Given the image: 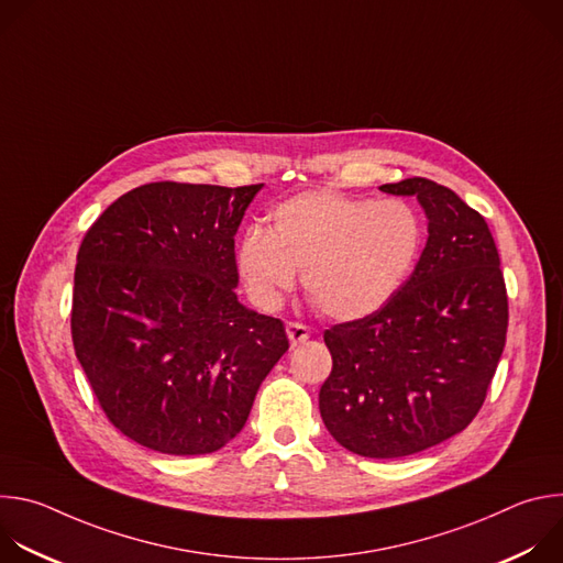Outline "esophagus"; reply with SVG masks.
I'll return each mask as SVG.
<instances>
[{"label": "esophagus", "instance_id": "obj_1", "mask_svg": "<svg viewBox=\"0 0 563 563\" xmlns=\"http://www.w3.org/2000/svg\"><path fill=\"white\" fill-rule=\"evenodd\" d=\"M287 336L291 347H296L309 339V328H305L302 323H287Z\"/></svg>", "mask_w": 563, "mask_h": 563}]
</instances>
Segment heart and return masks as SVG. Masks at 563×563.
I'll use <instances>...</instances> for the list:
<instances>
[{"label": "heart", "mask_w": 563, "mask_h": 563, "mask_svg": "<svg viewBox=\"0 0 563 563\" xmlns=\"http://www.w3.org/2000/svg\"><path fill=\"white\" fill-rule=\"evenodd\" d=\"M267 231L250 227L235 267L250 296L274 309L296 285L334 320H361L385 307L412 274L426 229L404 200L376 202L334 189L296 194L276 205Z\"/></svg>", "instance_id": "heart-1"}]
</instances>
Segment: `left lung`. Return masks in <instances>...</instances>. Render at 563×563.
<instances>
[{
  "mask_svg": "<svg viewBox=\"0 0 563 563\" xmlns=\"http://www.w3.org/2000/svg\"><path fill=\"white\" fill-rule=\"evenodd\" d=\"M415 196L428 243L394 298L325 330L332 374L318 408L350 452L400 459L470 426L486 400L508 330V296L488 222L428 178L383 185Z\"/></svg>",
  "mask_w": 563,
  "mask_h": 563,
  "instance_id": "1",
  "label": "left lung"
}]
</instances>
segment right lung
<instances>
[{
  "instance_id": "1",
  "label": "right lung",
  "mask_w": 563,
  "mask_h": 563,
  "mask_svg": "<svg viewBox=\"0 0 563 563\" xmlns=\"http://www.w3.org/2000/svg\"><path fill=\"white\" fill-rule=\"evenodd\" d=\"M261 189L142 185L79 245L75 356L109 421L148 450L191 456L227 445L289 350L283 320L235 296L233 235Z\"/></svg>"
}]
</instances>
